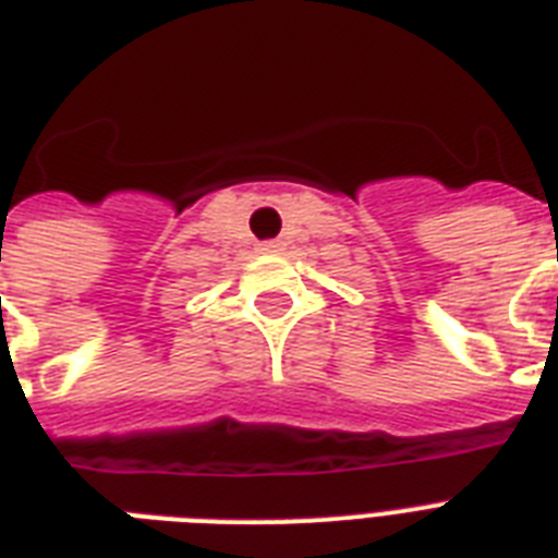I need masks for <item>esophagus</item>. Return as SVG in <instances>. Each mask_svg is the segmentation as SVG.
<instances>
[{
    "instance_id": "esophagus-1",
    "label": "esophagus",
    "mask_w": 558,
    "mask_h": 558,
    "mask_svg": "<svg viewBox=\"0 0 558 558\" xmlns=\"http://www.w3.org/2000/svg\"><path fill=\"white\" fill-rule=\"evenodd\" d=\"M260 251L271 254V251H280V242H260Z\"/></svg>"
}]
</instances>
